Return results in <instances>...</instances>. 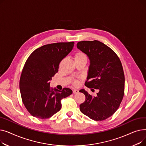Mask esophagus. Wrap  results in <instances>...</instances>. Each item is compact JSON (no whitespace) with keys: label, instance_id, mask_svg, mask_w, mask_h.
<instances>
[{"label":"esophagus","instance_id":"esophagus-1","mask_svg":"<svg viewBox=\"0 0 146 146\" xmlns=\"http://www.w3.org/2000/svg\"><path fill=\"white\" fill-rule=\"evenodd\" d=\"M79 92V90H77V89H74V90H73V93L74 94H78Z\"/></svg>","mask_w":146,"mask_h":146}]
</instances>
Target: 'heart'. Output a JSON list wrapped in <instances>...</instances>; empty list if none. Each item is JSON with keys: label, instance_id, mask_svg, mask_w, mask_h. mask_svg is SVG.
<instances>
[{"label": "heart", "instance_id": "obj_1", "mask_svg": "<svg viewBox=\"0 0 146 146\" xmlns=\"http://www.w3.org/2000/svg\"><path fill=\"white\" fill-rule=\"evenodd\" d=\"M82 58H86V57L85 54H83V52H79L76 54V55L74 56V60L82 59ZM75 83L76 84L77 83L76 82Z\"/></svg>", "mask_w": 146, "mask_h": 146}]
</instances>
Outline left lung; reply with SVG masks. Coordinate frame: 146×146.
<instances>
[{
    "mask_svg": "<svg viewBox=\"0 0 146 146\" xmlns=\"http://www.w3.org/2000/svg\"><path fill=\"white\" fill-rule=\"evenodd\" d=\"M77 48L90 60L85 86L99 90L96 96L80 90L86 97L80 110L92 119L105 120L116 112L124 96L125 78L121 62L112 49L97 40L80 41Z\"/></svg>",
    "mask_w": 146,
    "mask_h": 146,
    "instance_id": "8db88e82",
    "label": "left lung"
}]
</instances>
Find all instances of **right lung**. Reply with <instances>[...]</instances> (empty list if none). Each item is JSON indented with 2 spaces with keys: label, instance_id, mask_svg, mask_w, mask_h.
Masks as SVG:
<instances>
[{
  "label": "right lung",
  "instance_id": "add662e5",
  "mask_svg": "<svg viewBox=\"0 0 146 146\" xmlns=\"http://www.w3.org/2000/svg\"><path fill=\"white\" fill-rule=\"evenodd\" d=\"M74 42L44 45L28 58L19 81L23 104L34 117L46 119L58 112L61 100L70 95L69 88H51L50 80L58 72L60 61L72 50Z\"/></svg>",
  "mask_w": 146,
  "mask_h": 146
}]
</instances>
